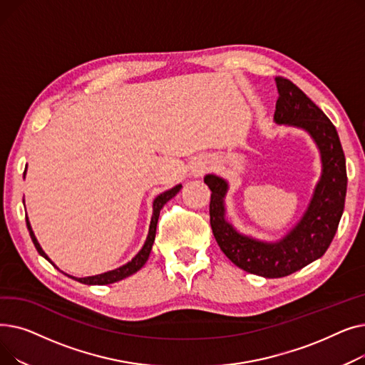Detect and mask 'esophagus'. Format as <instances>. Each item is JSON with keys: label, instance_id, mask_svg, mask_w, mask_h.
Instances as JSON below:
<instances>
[{"label": "esophagus", "instance_id": "1", "mask_svg": "<svg viewBox=\"0 0 365 365\" xmlns=\"http://www.w3.org/2000/svg\"><path fill=\"white\" fill-rule=\"evenodd\" d=\"M208 168H210V163H207V161H201V163H197V164L194 165V168H192L194 176H197V178L202 176L204 173H205Z\"/></svg>", "mask_w": 365, "mask_h": 365}]
</instances>
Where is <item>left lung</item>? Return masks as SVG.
<instances>
[{"instance_id": "obj_1", "label": "left lung", "mask_w": 365, "mask_h": 365, "mask_svg": "<svg viewBox=\"0 0 365 365\" xmlns=\"http://www.w3.org/2000/svg\"><path fill=\"white\" fill-rule=\"evenodd\" d=\"M278 101L274 120L303 128L317 143L322 173L312 200L300 222L277 242H264L240 234L225 217L227 183L207 175L204 183L212 190L210 225L225 256L245 272L264 278H282L319 259L330 247L346 198V160L336 127L296 84L275 76Z\"/></svg>"}]
</instances>
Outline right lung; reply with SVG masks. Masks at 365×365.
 I'll use <instances>...</instances> for the list:
<instances>
[{
  "instance_id": "obj_1",
  "label": "right lung",
  "mask_w": 365,
  "mask_h": 365,
  "mask_svg": "<svg viewBox=\"0 0 365 365\" xmlns=\"http://www.w3.org/2000/svg\"><path fill=\"white\" fill-rule=\"evenodd\" d=\"M25 173H26V170H25ZM25 173H24V176H25ZM180 187H182V185H176L175 187H171V189L165 190V192L160 194L155 200H153V215H152V219H150V226H149L148 238H146V241H145V244H143V247H142V250H140L136 256H134L128 263L123 264L121 267H117V269L105 272V274H101V275L86 277V278H75V277H71V275H68V277L72 278V279H75V281H78V282L87 284V285H105V284H112V282L121 281V279H124V278L133 275L134 272H138V271L140 269V267L146 263V260H148V257H149V253H150V250H152V244H153V241H155L157 223H158V217H160L161 208L164 207V204H165L168 200H171L173 197H175V195L179 192ZM26 225H28L29 235H31V240H32V242H34V245H35V248H36V252L40 253L44 259H47L53 266H56V264L48 259V256L43 252L41 245L38 244V241H36V238H35V235H34V232H32V229H31V225H29L28 217H26Z\"/></svg>"
}]
</instances>
